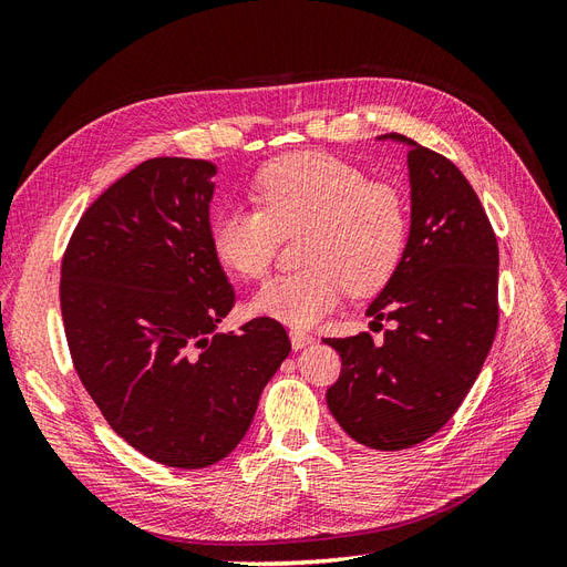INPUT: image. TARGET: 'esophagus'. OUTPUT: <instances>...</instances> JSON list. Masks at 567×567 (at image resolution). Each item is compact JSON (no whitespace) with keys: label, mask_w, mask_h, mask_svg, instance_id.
I'll return each instance as SVG.
<instances>
[{"label":"esophagus","mask_w":567,"mask_h":567,"mask_svg":"<svg viewBox=\"0 0 567 567\" xmlns=\"http://www.w3.org/2000/svg\"><path fill=\"white\" fill-rule=\"evenodd\" d=\"M315 338L310 333H302V331H290V346H293V350H302L307 346H312Z\"/></svg>","instance_id":"obj_1"}]
</instances>
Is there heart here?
I'll return each instance as SVG.
<instances>
[{
  "mask_svg": "<svg viewBox=\"0 0 567 567\" xmlns=\"http://www.w3.org/2000/svg\"><path fill=\"white\" fill-rule=\"evenodd\" d=\"M252 205L229 203L210 221L217 260L246 279L269 269L279 234L305 225L302 269L255 290L250 312L310 329L350 290L375 293L398 271L409 238L402 196L369 182L333 153L307 151L265 165L252 179Z\"/></svg>",
  "mask_w": 567,
  "mask_h": 567,
  "instance_id": "1",
  "label": "heart"
}]
</instances>
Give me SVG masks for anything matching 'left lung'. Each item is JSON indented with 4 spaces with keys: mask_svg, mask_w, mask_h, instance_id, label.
Wrapping results in <instances>:
<instances>
[{
    "mask_svg": "<svg viewBox=\"0 0 567 567\" xmlns=\"http://www.w3.org/2000/svg\"><path fill=\"white\" fill-rule=\"evenodd\" d=\"M409 146L406 250L367 317L392 321L383 346L369 333L326 338L340 354L326 404L352 440L398 452L435 435L473 388L499 321V248L461 169L402 134Z\"/></svg>",
    "mask_w": 567,
    "mask_h": 567,
    "instance_id": "left-lung-1",
    "label": "left lung"
}]
</instances>
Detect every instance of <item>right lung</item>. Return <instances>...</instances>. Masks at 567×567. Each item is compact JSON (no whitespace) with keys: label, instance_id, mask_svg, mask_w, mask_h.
Segmentation results:
<instances>
[{"label":"right lung","instance_id":"1","mask_svg":"<svg viewBox=\"0 0 567 567\" xmlns=\"http://www.w3.org/2000/svg\"><path fill=\"white\" fill-rule=\"evenodd\" d=\"M217 165L151 158L78 221L61 315L84 390L113 431L169 468L236 450L290 352L279 321L219 333L234 288L210 246Z\"/></svg>","mask_w":567,"mask_h":567}]
</instances>
